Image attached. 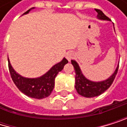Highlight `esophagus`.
I'll list each match as a JSON object with an SVG mask.
<instances>
[{
	"label": "esophagus",
	"instance_id": "1",
	"mask_svg": "<svg viewBox=\"0 0 127 127\" xmlns=\"http://www.w3.org/2000/svg\"><path fill=\"white\" fill-rule=\"evenodd\" d=\"M75 57V54L72 52H68L66 54V59H68V61H71L73 58Z\"/></svg>",
	"mask_w": 127,
	"mask_h": 127
}]
</instances>
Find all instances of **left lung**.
Instances as JSON below:
<instances>
[{"label":"left lung","mask_w":127,"mask_h":127,"mask_svg":"<svg viewBox=\"0 0 127 127\" xmlns=\"http://www.w3.org/2000/svg\"><path fill=\"white\" fill-rule=\"evenodd\" d=\"M96 11L97 12V19L100 20L110 21V20L100 10L96 9ZM71 64L74 67L75 71V89L78 95L85 97H97L103 94L105 91H107L113 83L119 68L118 64L114 72L107 79L100 81H93L85 78V76L82 74V71L76 61L71 60Z\"/></svg>","instance_id":"8db88e82"}]
</instances>
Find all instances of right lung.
<instances>
[{
  "instance_id": "add662e5",
  "label": "right lung",
  "mask_w": 127,
  "mask_h": 127,
  "mask_svg": "<svg viewBox=\"0 0 127 127\" xmlns=\"http://www.w3.org/2000/svg\"><path fill=\"white\" fill-rule=\"evenodd\" d=\"M34 7L30 8L23 14H27ZM68 63L65 58L53 65L46 73L39 78H25L20 75L14 70L8 59L10 74L13 81L17 88L25 95L36 99H42L49 97L55 86V78L58 73L61 71L65 65Z\"/></svg>"
}]
</instances>
